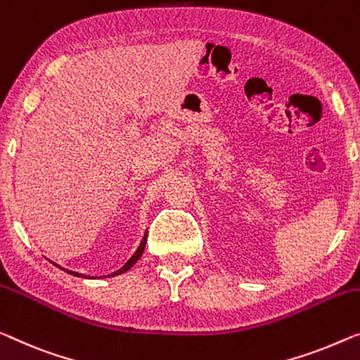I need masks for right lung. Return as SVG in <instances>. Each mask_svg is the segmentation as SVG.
Returning a JSON list of instances; mask_svg holds the SVG:
<instances>
[{
	"instance_id": "1",
	"label": "right lung",
	"mask_w": 360,
	"mask_h": 360,
	"mask_svg": "<svg viewBox=\"0 0 360 360\" xmlns=\"http://www.w3.org/2000/svg\"><path fill=\"white\" fill-rule=\"evenodd\" d=\"M146 244H147V231H146V234H143V238H142V243H141V245H139L137 248V250L134 252V255L131 257V259H129L124 265H122L120 270L117 271H115V273H111V275H108V276H116V275H121V273H124V271H127L129 268H132L134 266V264H136V262L141 259V255L143 254V249H146ZM56 265V264H55ZM56 266H60V265H56ZM61 268V266H60ZM61 270H64V268H61ZM64 271H68L69 275H74V276H79V278H90V276H87V275H82V273H77V271H71V270H64Z\"/></svg>"
}]
</instances>
